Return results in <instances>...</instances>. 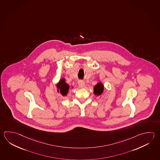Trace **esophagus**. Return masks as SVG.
Wrapping results in <instances>:
<instances>
[{
	"instance_id": "34e87169",
	"label": "esophagus",
	"mask_w": 160,
	"mask_h": 160,
	"mask_svg": "<svg viewBox=\"0 0 160 160\" xmlns=\"http://www.w3.org/2000/svg\"><path fill=\"white\" fill-rule=\"evenodd\" d=\"M78 86L80 88H84L85 87V82L83 81L78 82Z\"/></svg>"
}]
</instances>
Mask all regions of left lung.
Returning a JSON list of instances; mask_svg holds the SVG:
<instances>
[{"instance_id": "obj_1", "label": "left lung", "mask_w": 160, "mask_h": 160, "mask_svg": "<svg viewBox=\"0 0 160 160\" xmlns=\"http://www.w3.org/2000/svg\"><path fill=\"white\" fill-rule=\"evenodd\" d=\"M104 90L103 85L101 82H99L93 88V93L94 95L100 96Z\"/></svg>"}]
</instances>
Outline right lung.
Listing matches in <instances>:
<instances>
[{
    "instance_id": "add662e5",
    "label": "right lung",
    "mask_w": 160,
    "mask_h": 160,
    "mask_svg": "<svg viewBox=\"0 0 160 160\" xmlns=\"http://www.w3.org/2000/svg\"><path fill=\"white\" fill-rule=\"evenodd\" d=\"M65 78H62L60 79L57 85H56V87L57 88L58 93H60L63 96H66L68 93L69 86L65 82ZM73 88V87H72Z\"/></svg>"
}]
</instances>
